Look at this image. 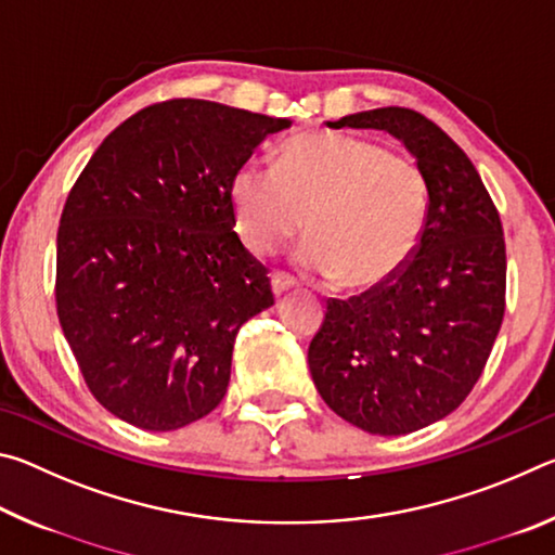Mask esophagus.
<instances>
[{"mask_svg":"<svg viewBox=\"0 0 555 555\" xmlns=\"http://www.w3.org/2000/svg\"><path fill=\"white\" fill-rule=\"evenodd\" d=\"M271 286H274V294L276 296H284L286 291L298 286V281L294 276L284 274V271H274V274H271Z\"/></svg>","mask_w":555,"mask_h":555,"instance_id":"esophagus-1","label":"esophagus"}]
</instances>
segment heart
I'll use <instances>...</instances> for the list:
<instances>
[{
    "label": "heart",
    "instance_id": "b5f03b06",
    "mask_svg": "<svg viewBox=\"0 0 555 555\" xmlns=\"http://www.w3.org/2000/svg\"><path fill=\"white\" fill-rule=\"evenodd\" d=\"M230 201L244 244L274 255L304 224L298 261L337 286L367 291L416 255L430 212L428 176L416 158L372 139L311 131L281 146L276 168L242 164Z\"/></svg>",
    "mask_w": 555,
    "mask_h": 555
}]
</instances>
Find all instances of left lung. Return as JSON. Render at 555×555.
Returning <instances> with one entry per match:
<instances>
[{"mask_svg": "<svg viewBox=\"0 0 555 555\" xmlns=\"http://www.w3.org/2000/svg\"><path fill=\"white\" fill-rule=\"evenodd\" d=\"M327 127L389 131L428 176L416 255L387 284L327 300L308 347L315 389L337 416L403 436L446 418L480 379L506 304L502 220L463 149L421 112L379 107Z\"/></svg>", "mask_w": 555, "mask_h": 555, "instance_id": "1", "label": "left lung"}]
</instances>
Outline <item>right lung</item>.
<instances>
[{
  "label": "right lung",
  "mask_w": 555,
  "mask_h": 555,
  "mask_svg": "<svg viewBox=\"0 0 555 555\" xmlns=\"http://www.w3.org/2000/svg\"><path fill=\"white\" fill-rule=\"evenodd\" d=\"M288 127L208 100L156 102L107 134L70 188L55 311L117 418L176 430L222 401L237 331L274 306L269 269L234 232L230 183Z\"/></svg>",
  "instance_id": "add662e5"
}]
</instances>
